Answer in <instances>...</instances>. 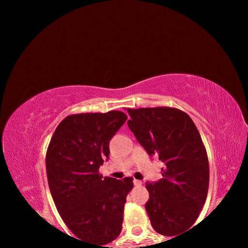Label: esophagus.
<instances>
[{
	"label": "esophagus",
	"mask_w": 248,
	"mask_h": 248,
	"mask_svg": "<svg viewBox=\"0 0 248 248\" xmlns=\"http://www.w3.org/2000/svg\"><path fill=\"white\" fill-rule=\"evenodd\" d=\"M133 184L136 185V186H141L142 182H141V180H138V179H133Z\"/></svg>",
	"instance_id": "34e87169"
}]
</instances>
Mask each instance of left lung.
<instances>
[{"label":"left lung","instance_id":"left-lung-1","mask_svg":"<svg viewBox=\"0 0 248 248\" xmlns=\"http://www.w3.org/2000/svg\"><path fill=\"white\" fill-rule=\"evenodd\" d=\"M128 127L151 157L164 163L162 178L146 183L151 224L165 236L189 231L208 195L209 162L196 124L170 107L128 109ZM192 229V228H191Z\"/></svg>","mask_w":248,"mask_h":248}]
</instances>
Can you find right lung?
Here are the masks:
<instances>
[{
	"label": "right lung",
	"mask_w": 248,
	"mask_h": 248,
	"mask_svg": "<svg viewBox=\"0 0 248 248\" xmlns=\"http://www.w3.org/2000/svg\"><path fill=\"white\" fill-rule=\"evenodd\" d=\"M127 115H71L61 121L46 157L48 184L62 220L77 240L105 247L123 229L124 207L132 189L131 177H103L98 170L109 157V142Z\"/></svg>",
	"instance_id": "obj_1"
}]
</instances>
